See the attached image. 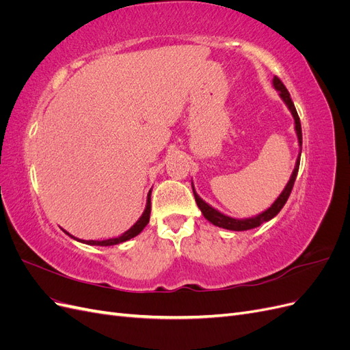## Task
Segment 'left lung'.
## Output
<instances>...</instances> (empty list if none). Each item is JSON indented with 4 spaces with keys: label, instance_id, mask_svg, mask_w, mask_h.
Listing matches in <instances>:
<instances>
[{
    "label": "left lung",
    "instance_id": "8db88e82",
    "mask_svg": "<svg viewBox=\"0 0 350 350\" xmlns=\"http://www.w3.org/2000/svg\"><path fill=\"white\" fill-rule=\"evenodd\" d=\"M273 88L276 89L279 92V96L280 99L284 102L286 107H288V109L291 111L292 116H293V121H295V133H296V137H298V146H299V154L298 157H296V163H295V167H293V172L289 178L288 184H286V187L283 188V191L279 194V197L273 201V204L266 208L264 211H261V213L256 215V216H251V217H243V219H237V217H230L225 213H221V211H219L217 208H215L213 206H210L208 203H206V201L201 198L196 188H194V184L191 183V187H193V193H194V197H196V203L198 206V208L201 210V213H203V216L210 221V224H213L215 226H219V228H224V229H228V230H235V232H241V230H250V229H254V228H258L261 224H264V221H269L271 220L274 216H276L279 211L283 208L284 203L288 201L289 196H291V191L293 188V184H295V179H296V175H298V169H299V162H301V152H302V130H301V121H299V116H298V112H296L295 109V105L291 99V94L288 92V89L284 88V84L278 79L274 77L273 79Z\"/></svg>",
    "mask_w": 350,
    "mask_h": 350
}]
</instances>
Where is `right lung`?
Masks as SVG:
<instances>
[{
    "label": "right lung",
    "mask_w": 350,
    "mask_h": 350,
    "mask_svg": "<svg viewBox=\"0 0 350 350\" xmlns=\"http://www.w3.org/2000/svg\"><path fill=\"white\" fill-rule=\"evenodd\" d=\"M150 197H152V189L149 191V194H147V201H146V208H144V211H143V215L140 216V219L135 221V224L129 229V230H125L122 235H120V237H116V238H109V239H105V241H84V239H79V238H76V237H72V235H70L67 230H64L66 234L68 235V237H71L72 239H76V241H79V242H83V243H88V245H100V247H111V245H116V243H122V242H125V241H130L131 238H134V237H137L140 234V232L147 226V224H149V220H150V211H152V203H150Z\"/></svg>",
    "instance_id": "add662e5"
}]
</instances>
